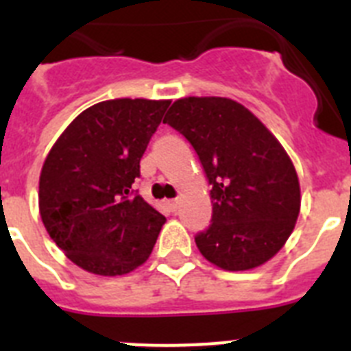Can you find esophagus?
I'll list each match as a JSON object with an SVG mask.
<instances>
[{
    "label": "esophagus",
    "mask_w": 351,
    "mask_h": 351,
    "mask_svg": "<svg viewBox=\"0 0 351 351\" xmlns=\"http://www.w3.org/2000/svg\"><path fill=\"white\" fill-rule=\"evenodd\" d=\"M169 206H170V209H172V211H178V208H179V200H178V199L169 200Z\"/></svg>",
    "instance_id": "1"
}]
</instances>
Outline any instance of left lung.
<instances>
[{"mask_svg": "<svg viewBox=\"0 0 351 351\" xmlns=\"http://www.w3.org/2000/svg\"><path fill=\"white\" fill-rule=\"evenodd\" d=\"M163 124L195 149L211 184V223L195 236L200 254L229 271L271 259L300 213L298 176L284 147L254 113L226 97L179 99Z\"/></svg>", "mask_w": 351, "mask_h": 351, "instance_id": "left-lung-1", "label": "left lung"}]
</instances>
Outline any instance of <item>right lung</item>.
Wrapping results in <instances>:
<instances>
[{
    "mask_svg": "<svg viewBox=\"0 0 351 351\" xmlns=\"http://www.w3.org/2000/svg\"><path fill=\"white\" fill-rule=\"evenodd\" d=\"M169 104L149 99L94 104L69 124L44 161L38 182L44 227L90 274H130L151 256L165 217L133 182Z\"/></svg>",
    "mask_w": 351,
    "mask_h": 351,
    "instance_id": "obj_1",
    "label": "right lung"
}]
</instances>
